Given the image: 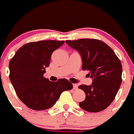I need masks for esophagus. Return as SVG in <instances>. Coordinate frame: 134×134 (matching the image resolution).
I'll use <instances>...</instances> for the list:
<instances>
[{
	"mask_svg": "<svg viewBox=\"0 0 134 134\" xmlns=\"http://www.w3.org/2000/svg\"><path fill=\"white\" fill-rule=\"evenodd\" d=\"M73 88L74 90H77L78 88V85L77 84H73Z\"/></svg>",
	"mask_w": 134,
	"mask_h": 134,
	"instance_id": "34e87169",
	"label": "esophagus"
}]
</instances>
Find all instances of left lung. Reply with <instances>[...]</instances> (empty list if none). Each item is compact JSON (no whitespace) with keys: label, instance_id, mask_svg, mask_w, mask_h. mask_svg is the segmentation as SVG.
<instances>
[{"label":"left lung","instance_id":"obj_1","mask_svg":"<svg viewBox=\"0 0 134 134\" xmlns=\"http://www.w3.org/2000/svg\"><path fill=\"white\" fill-rule=\"evenodd\" d=\"M66 42L79 51L82 70L88 71V77L93 78L91 85L79 86L86 95L79 106L88 112L104 110L113 102L122 83L120 60L108 45L99 40L83 38Z\"/></svg>","mask_w":134,"mask_h":134}]
</instances>
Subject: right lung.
Instances as JSON below:
<instances>
[{
  "mask_svg": "<svg viewBox=\"0 0 134 134\" xmlns=\"http://www.w3.org/2000/svg\"><path fill=\"white\" fill-rule=\"evenodd\" d=\"M64 43L57 40L29 42L21 47L10 60V81L21 101L30 109L51 108L63 91L72 89V84L67 79L54 82L43 77L53 52Z\"/></svg>",
  "mask_w": 134,
  "mask_h": 134,
  "instance_id": "1",
  "label": "right lung"
}]
</instances>
